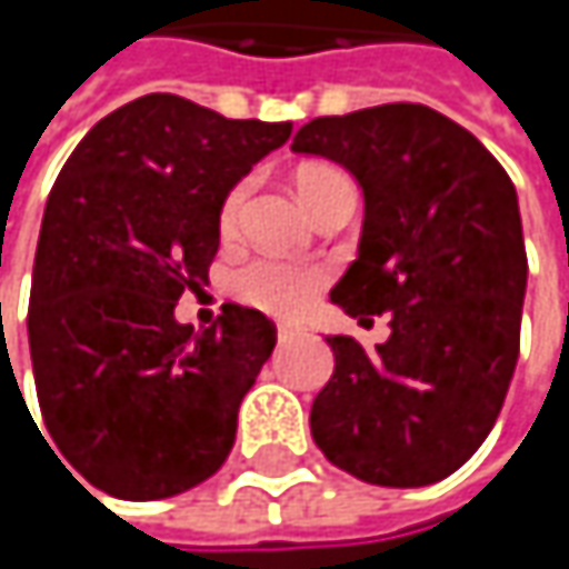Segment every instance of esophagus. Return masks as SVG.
<instances>
[{
	"instance_id": "1",
	"label": "esophagus",
	"mask_w": 569,
	"mask_h": 569,
	"mask_svg": "<svg viewBox=\"0 0 569 569\" xmlns=\"http://www.w3.org/2000/svg\"><path fill=\"white\" fill-rule=\"evenodd\" d=\"M299 332H302V329H296V326H277V339H280V342H289V339H296V336H299Z\"/></svg>"
}]
</instances>
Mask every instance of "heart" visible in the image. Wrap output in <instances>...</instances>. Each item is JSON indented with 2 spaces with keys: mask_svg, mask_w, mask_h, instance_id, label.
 I'll return each instance as SVG.
<instances>
[{
  "mask_svg": "<svg viewBox=\"0 0 569 569\" xmlns=\"http://www.w3.org/2000/svg\"><path fill=\"white\" fill-rule=\"evenodd\" d=\"M332 171L326 164H312V168H302L296 177V190L309 187V180H316L319 173ZM243 193L247 187H233L220 207V230L223 233H233L237 227V217H240V203H243ZM322 283V273L319 270H309V267H296V263H280V260H253L247 263L243 270H237L233 277V292L257 306V309H267V312H277V316H292L299 312L312 292Z\"/></svg>",
  "mask_w": 569,
  "mask_h": 569,
  "instance_id": "obj_1",
  "label": "heart"
}]
</instances>
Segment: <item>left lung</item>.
Wrapping results in <instances>:
<instances>
[{"instance_id":"1","label":"left lung","mask_w":569,"mask_h":569,"mask_svg":"<svg viewBox=\"0 0 569 569\" xmlns=\"http://www.w3.org/2000/svg\"><path fill=\"white\" fill-rule=\"evenodd\" d=\"M292 151L356 177L359 253L329 299L359 322L389 312L392 329L376 352L326 339L336 369L309 411L312 441L359 481L435 485L481 448L517 366L527 253L511 177L425 104L316 118Z\"/></svg>"}]
</instances>
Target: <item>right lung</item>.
I'll return each mask as SVG.
<instances>
[{
	"label": "right lung",
	"mask_w": 569,
	"mask_h": 569,
	"mask_svg": "<svg viewBox=\"0 0 569 569\" xmlns=\"http://www.w3.org/2000/svg\"><path fill=\"white\" fill-rule=\"evenodd\" d=\"M289 131L144 94L101 118L58 173L32 270L29 352L61 458L104 495L161 501L227 461L277 326L227 302L210 329H193L173 306L207 283L227 193Z\"/></svg>",
	"instance_id": "1"
}]
</instances>
